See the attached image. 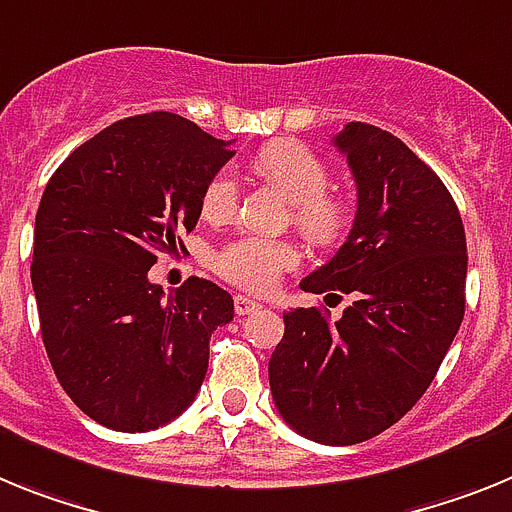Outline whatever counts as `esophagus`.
<instances>
[{"label":"esophagus","mask_w":512,"mask_h":512,"mask_svg":"<svg viewBox=\"0 0 512 512\" xmlns=\"http://www.w3.org/2000/svg\"><path fill=\"white\" fill-rule=\"evenodd\" d=\"M257 309H262L257 301L247 299V296H234V311H237L239 317H247V314H255Z\"/></svg>","instance_id":"1"}]
</instances>
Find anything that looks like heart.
<instances>
[{
    "label": "heart",
    "mask_w": 512,
    "mask_h": 512,
    "mask_svg": "<svg viewBox=\"0 0 512 512\" xmlns=\"http://www.w3.org/2000/svg\"><path fill=\"white\" fill-rule=\"evenodd\" d=\"M260 170L273 177L293 198V221L314 242H332L348 226V203L327 195L330 170L327 164L296 141H278L260 151ZM237 175L224 167L206 182L201 195V211L208 221L229 219L237 208ZM299 252L286 239H270L260 234H242L231 239L216 255V270L226 281L247 291L265 293L278 286L286 270L296 268Z\"/></svg>",
    "instance_id": "heart-1"
}]
</instances>
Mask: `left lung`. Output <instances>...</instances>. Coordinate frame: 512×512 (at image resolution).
Segmentation results:
<instances>
[{
    "label": "left lung",
    "instance_id": "left-lung-1",
    "mask_svg": "<svg viewBox=\"0 0 512 512\" xmlns=\"http://www.w3.org/2000/svg\"><path fill=\"white\" fill-rule=\"evenodd\" d=\"M358 190L353 229L306 293H353L332 322L283 314L270 391L283 420L324 446H353L402 420L441 368L464 319L466 234L441 177L389 131L337 133Z\"/></svg>",
    "mask_w": 512,
    "mask_h": 512
}]
</instances>
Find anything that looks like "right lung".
<instances>
[{"label":"right lung","instance_id":"right-lung-1","mask_svg":"<svg viewBox=\"0 0 512 512\" xmlns=\"http://www.w3.org/2000/svg\"><path fill=\"white\" fill-rule=\"evenodd\" d=\"M231 157L182 115H133L77 146L43 190L30 265L43 345L71 402L105 428L146 433L188 410L211 332L234 319L206 278L167 299L149 281Z\"/></svg>","mask_w":512,"mask_h":512}]
</instances>
